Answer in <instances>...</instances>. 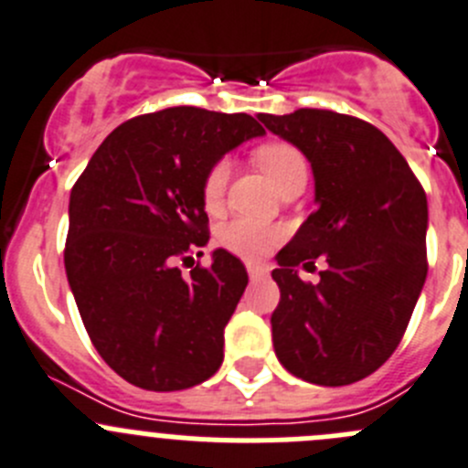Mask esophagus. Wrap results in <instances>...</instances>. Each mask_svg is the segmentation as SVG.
<instances>
[{
  "label": "esophagus",
  "instance_id": "34e87169",
  "mask_svg": "<svg viewBox=\"0 0 468 468\" xmlns=\"http://www.w3.org/2000/svg\"><path fill=\"white\" fill-rule=\"evenodd\" d=\"M247 272H249V277L254 279V282H256V279L268 277V268H265V265H261V263H249Z\"/></svg>",
  "mask_w": 468,
  "mask_h": 468
}]
</instances>
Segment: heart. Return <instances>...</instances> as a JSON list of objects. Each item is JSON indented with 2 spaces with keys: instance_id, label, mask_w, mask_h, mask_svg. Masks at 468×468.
Instances as JSON below:
<instances>
[{
  "instance_id": "obj_1",
  "label": "heart",
  "mask_w": 468,
  "mask_h": 468,
  "mask_svg": "<svg viewBox=\"0 0 468 468\" xmlns=\"http://www.w3.org/2000/svg\"><path fill=\"white\" fill-rule=\"evenodd\" d=\"M254 159L274 186L282 180H286L293 170L307 168L304 156L293 145H288V143H268V145L259 147L254 152ZM226 182H229V161H219V164H214L209 168L203 185V200L209 209H214L221 203ZM277 239L279 230L274 226L259 219H244V217L242 219L230 221L221 230V242H224V247L235 251V254L244 256V259H259V256L268 254Z\"/></svg>"
}]
</instances>
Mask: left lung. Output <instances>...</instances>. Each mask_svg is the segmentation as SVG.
Instances as JSON below:
<instances>
[{"instance_id":"left-lung-1","label":"left lung","mask_w":468,"mask_h":468,"mask_svg":"<svg viewBox=\"0 0 468 468\" xmlns=\"http://www.w3.org/2000/svg\"><path fill=\"white\" fill-rule=\"evenodd\" d=\"M259 120L298 147L314 173L312 212L277 254L272 342L293 377L348 386L377 372L411 321L427 277V196L377 126L300 108ZM323 255L318 284L299 279Z\"/></svg>"}]
</instances>
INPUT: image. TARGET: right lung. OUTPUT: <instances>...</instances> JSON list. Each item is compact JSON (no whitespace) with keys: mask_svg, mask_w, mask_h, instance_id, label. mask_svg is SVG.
<instances>
[{"mask_svg":"<svg viewBox=\"0 0 468 468\" xmlns=\"http://www.w3.org/2000/svg\"><path fill=\"white\" fill-rule=\"evenodd\" d=\"M263 133L247 112L165 108L117 126L73 185L69 286L91 344L124 381L185 390L224 362V327L247 270L226 249H214L212 265H196L189 279L175 261L209 239V168Z\"/></svg>","mask_w":468,"mask_h":468,"instance_id":"1","label":"right lung"}]
</instances>
